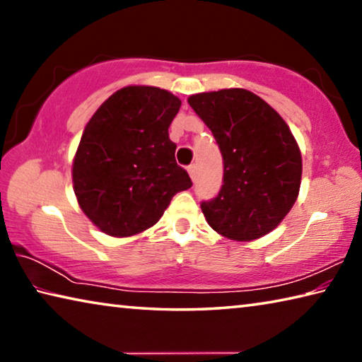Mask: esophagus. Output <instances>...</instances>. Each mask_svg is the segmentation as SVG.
<instances>
[{
	"mask_svg": "<svg viewBox=\"0 0 362 362\" xmlns=\"http://www.w3.org/2000/svg\"><path fill=\"white\" fill-rule=\"evenodd\" d=\"M188 174H189V177H192V180L196 179V166H194V164L188 166Z\"/></svg>",
	"mask_w": 362,
	"mask_h": 362,
	"instance_id": "1",
	"label": "esophagus"
}]
</instances>
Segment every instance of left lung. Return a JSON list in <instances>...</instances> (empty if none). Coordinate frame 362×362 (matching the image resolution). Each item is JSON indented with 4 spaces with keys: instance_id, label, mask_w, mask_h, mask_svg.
<instances>
[{
    "instance_id": "obj_1",
    "label": "left lung",
    "mask_w": 362,
    "mask_h": 362,
    "mask_svg": "<svg viewBox=\"0 0 362 362\" xmlns=\"http://www.w3.org/2000/svg\"><path fill=\"white\" fill-rule=\"evenodd\" d=\"M188 103L212 131L223 158V185L201 209L214 231L249 243L268 235L296 204L302 153L281 115L247 89L199 93Z\"/></svg>"
}]
</instances>
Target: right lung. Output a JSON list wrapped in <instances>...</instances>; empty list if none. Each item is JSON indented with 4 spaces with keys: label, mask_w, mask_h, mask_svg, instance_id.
<instances>
[{
    "label": "right lung",
    "mask_w": 362,
    "mask_h": 362,
    "mask_svg": "<svg viewBox=\"0 0 362 362\" xmlns=\"http://www.w3.org/2000/svg\"><path fill=\"white\" fill-rule=\"evenodd\" d=\"M180 99L155 86H126L90 116L71 164L84 216L102 233L129 238L151 228L175 193L192 187L177 166L169 126Z\"/></svg>",
    "instance_id": "right-lung-1"
}]
</instances>
